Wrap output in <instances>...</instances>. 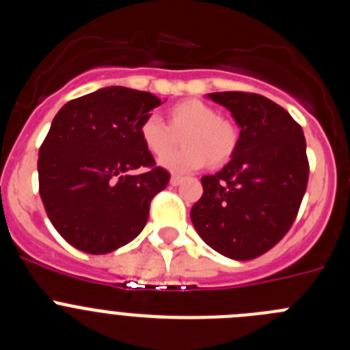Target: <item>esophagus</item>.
Masks as SVG:
<instances>
[{
  "label": "esophagus",
  "instance_id": "esophagus-1",
  "mask_svg": "<svg viewBox=\"0 0 350 350\" xmlns=\"http://www.w3.org/2000/svg\"><path fill=\"white\" fill-rule=\"evenodd\" d=\"M182 180H184V177H180V175H173V177L170 178V184H172V185H180Z\"/></svg>",
  "mask_w": 350,
  "mask_h": 350
}]
</instances>
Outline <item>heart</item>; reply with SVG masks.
<instances>
[{
  "mask_svg": "<svg viewBox=\"0 0 350 350\" xmlns=\"http://www.w3.org/2000/svg\"><path fill=\"white\" fill-rule=\"evenodd\" d=\"M177 136L183 137L185 148L159 161V165L172 173L194 172L206 163L222 166L231 159L238 144L237 128L230 120L219 117L215 108L200 100L173 105L168 112V124L157 116H147L142 120L140 138L156 157L167 154L176 144Z\"/></svg>",
  "mask_w": 350,
  "mask_h": 350,
  "instance_id": "heart-1",
  "label": "heart"
}]
</instances>
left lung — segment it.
Masks as SVG:
<instances>
[{"label":"left lung","instance_id":"8db88e82","mask_svg":"<svg viewBox=\"0 0 350 350\" xmlns=\"http://www.w3.org/2000/svg\"><path fill=\"white\" fill-rule=\"evenodd\" d=\"M240 128L231 161L202 178L191 221L219 254L247 261L289 231L307 191V144L301 126L280 105L250 92H210Z\"/></svg>","mask_w":350,"mask_h":350}]
</instances>
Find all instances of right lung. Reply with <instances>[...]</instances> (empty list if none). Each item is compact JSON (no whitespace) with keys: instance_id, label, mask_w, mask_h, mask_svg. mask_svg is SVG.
Returning <instances> with one entry per match:
<instances>
[{"instance_id":"1","label":"right lung","mask_w":350,"mask_h":350,"mask_svg":"<svg viewBox=\"0 0 350 350\" xmlns=\"http://www.w3.org/2000/svg\"><path fill=\"white\" fill-rule=\"evenodd\" d=\"M163 101L103 88L55 113L38 152L40 196L57 233L88 254H107L140 234L170 173L154 163L140 124ZM144 173L133 176L135 169Z\"/></svg>"}]
</instances>
